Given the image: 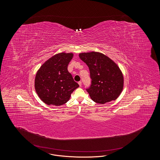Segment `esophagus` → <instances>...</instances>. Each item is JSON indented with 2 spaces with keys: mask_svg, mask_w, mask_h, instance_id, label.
I'll use <instances>...</instances> for the list:
<instances>
[{
  "mask_svg": "<svg viewBox=\"0 0 160 160\" xmlns=\"http://www.w3.org/2000/svg\"><path fill=\"white\" fill-rule=\"evenodd\" d=\"M78 83L80 86H82V82H78Z\"/></svg>",
  "mask_w": 160,
  "mask_h": 160,
  "instance_id": "34e87169",
  "label": "esophagus"
}]
</instances>
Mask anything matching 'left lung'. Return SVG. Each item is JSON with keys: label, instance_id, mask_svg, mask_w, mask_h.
<instances>
[{"label": "left lung", "instance_id": "1", "mask_svg": "<svg viewBox=\"0 0 160 160\" xmlns=\"http://www.w3.org/2000/svg\"><path fill=\"white\" fill-rule=\"evenodd\" d=\"M79 57L90 71L91 85L86 91L91 99L102 104L117 99L123 88V77L117 64L99 52L82 53Z\"/></svg>", "mask_w": 160, "mask_h": 160}]
</instances>
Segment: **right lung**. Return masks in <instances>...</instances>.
<instances>
[{
  "label": "right lung",
  "instance_id": "add662e5",
  "mask_svg": "<svg viewBox=\"0 0 160 160\" xmlns=\"http://www.w3.org/2000/svg\"><path fill=\"white\" fill-rule=\"evenodd\" d=\"M72 57V53L56 54L38 69L35 89L39 98L46 104L59 106L65 104L71 94L78 88V84L68 71Z\"/></svg>",
  "mask_w": 160,
  "mask_h": 160
}]
</instances>
